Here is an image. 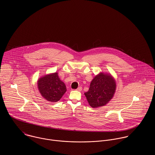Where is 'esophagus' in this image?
I'll return each mask as SVG.
<instances>
[{
  "instance_id": "34e87169",
  "label": "esophagus",
  "mask_w": 155,
  "mask_h": 155,
  "mask_svg": "<svg viewBox=\"0 0 155 155\" xmlns=\"http://www.w3.org/2000/svg\"><path fill=\"white\" fill-rule=\"evenodd\" d=\"M82 87H78V88L76 90H77V91H82Z\"/></svg>"
}]
</instances>
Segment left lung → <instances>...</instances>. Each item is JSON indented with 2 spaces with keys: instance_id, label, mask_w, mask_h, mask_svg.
Returning <instances> with one entry per match:
<instances>
[{
  "instance_id": "obj_1",
  "label": "left lung",
  "mask_w": 155,
  "mask_h": 155,
  "mask_svg": "<svg viewBox=\"0 0 155 155\" xmlns=\"http://www.w3.org/2000/svg\"><path fill=\"white\" fill-rule=\"evenodd\" d=\"M116 84L110 74L100 73L90 84L88 91L84 93L89 104L93 108L103 106L113 98Z\"/></svg>"
}]
</instances>
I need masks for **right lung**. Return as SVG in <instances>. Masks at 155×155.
Segmentation results:
<instances>
[{
    "mask_svg": "<svg viewBox=\"0 0 155 155\" xmlns=\"http://www.w3.org/2000/svg\"><path fill=\"white\" fill-rule=\"evenodd\" d=\"M38 90L46 100L56 102L66 92V85L59 78L58 73L45 75L38 80Z\"/></svg>",
    "mask_w": 155,
    "mask_h": 155,
    "instance_id": "right-lung-1",
    "label": "right lung"
}]
</instances>
